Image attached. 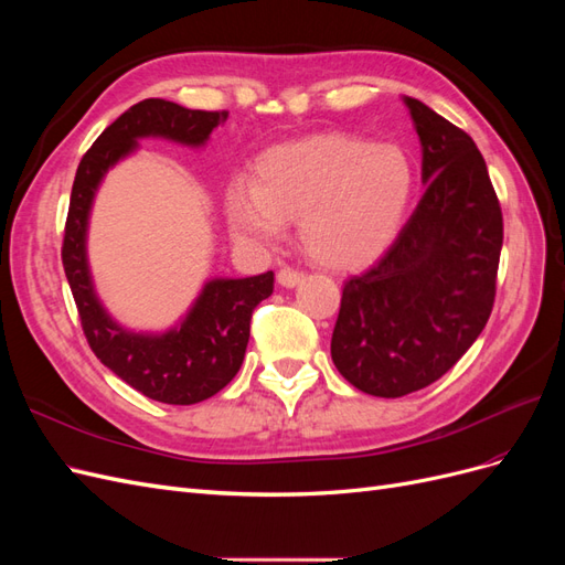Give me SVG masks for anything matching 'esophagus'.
Segmentation results:
<instances>
[{
	"label": "esophagus",
	"instance_id": "34e87169",
	"mask_svg": "<svg viewBox=\"0 0 565 565\" xmlns=\"http://www.w3.org/2000/svg\"><path fill=\"white\" fill-rule=\"evenodd\" d=\"M301 280H303V273L297 270V268L282 266L278 270V285H282V287H297Z\"/></svg>",
	"mask_w": 565,
	"mask_h": 565
}]
</instances>
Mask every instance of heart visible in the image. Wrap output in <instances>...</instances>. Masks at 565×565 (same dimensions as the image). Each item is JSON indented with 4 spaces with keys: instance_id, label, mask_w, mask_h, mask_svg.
Listing matches in <instances>:
<instances>
[{
    "instance_id": "1",
    "label": "heart",
    "mask_w": 565,
    "mask_h": 565,
    "mask_svg": "<svg viewBox=\"0 0 565 565\" xmlns=\"http://www.w3.org/2000/svg\"><path fill=\"white\" fill-rule=\"evenodd\" d=\"M415 193V167L396 143L316 134L266 150L252 188L233 185L226 221L235 241L276 245L297 221L299 243L328 268H358L396 241Z\"/></svg>"
}]
</instances>
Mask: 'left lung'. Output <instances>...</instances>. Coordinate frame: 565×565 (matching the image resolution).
Listing matches in <instances>:
<instances>
[{
    "label": "left lung",
    "instance_id": "obj_1",
    "mask_svg": "<svg viewBox=\"0 0 565 565\" xmlns=\"http://www.w3.org/2000/svg\"><path fill=\"white\" fill-rule=\"evenodd\" d=\"M426 191L393 245L344 282L332 332L341 377L401 398L440 380L483 332L494 303L502 210L467 131L405 96Z\"/></svg>",
    "mask_w": 565,
    "mask_h": 565
}]
</instances>
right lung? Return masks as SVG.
<instances>
[{"label": "right lung", "instance_id": "1", "mask_svg": "<svg viewBox=\"0 0 565 565\" xmlns=\"http://www.w3.org/2000/svg\"><path fill=\"white\" fill-rule=\"evenodd\" d=\"M226 117V110H191L164 98L131 106L84 152L65 221L63 268L92 351L131 388L169 405L207 401L235 377L249 341L252 313L273 292V270L252 278H214L204 282L177 328L162 334L131 332L96 297L87 262L89 212L108 169L131 156L139 139L156 136L200 148Z\"/></svg>", "mask_w": 565, "mask_h": 565}]
</instances>
